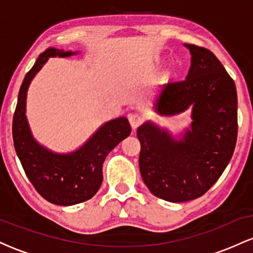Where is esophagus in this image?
<instances>
[{"mask_svg": "<svg viewBox=\"0 0 253 253\" xmlns=\"http://www.w3.org/2000/svg\"><path fill=\"white\" fill-rule=\"evenodd\" d=\"M128 120H129L130 126H132V128L135 129L136 127L141 124L143 119H141L140 114H138V113H130V114H128Z\"/></svg>", "mask_w": 253, "mask_h": 253, "instance_id": "34e87169", "label": "esophagus"}]
</instances>
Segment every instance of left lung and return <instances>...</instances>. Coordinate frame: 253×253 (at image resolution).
Returning a JSON list of instances; mask_svg holds the SVG:
<instances>
[{"label":"left lung","mask_w":253,"mask_h":253,"mask_svg":"<svg viewBox=\"0 0 253 253\" xmlns=\"http://www.w3.org/2000/svg\"><path fill=\"white\" fill-rule=\"evenodd\" d=\"M190 69L181 82H168L153 103L159 115L191 109V124L179 138L146 121L136 130L139 169L153 195L169 202L202 196L222 175L237 143L236 84L213 52L191 43Z\"/></svg>","instance_id":"obj_1"}]
</instances>
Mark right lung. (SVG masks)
I'll list each match as a JSON object with an SVG mask.
<instances>
[{
    "mask_svg": "<svg viewBox=\"0 0 253 253\" xmlns=\"http://www.w3.org/2000/svg\"><path fill=\"white\" fill-rule=\"evenodd\" d=\"M78 52L50 47L40 54L27 72L19 91L13 119V140L26 175L38 193L48 202L72 206L91 199L102 183V165L108 153L130 134L128 120L120 117L107 121L82 146L68 153H58L36 140L26 117L30 84L48 58H66Z\"/></svg>",
    "mask_w": 253,
    "mask_h": 253,
    "instance_id": "right-lung-1",
    "label": "right lung"
}]
</instances>
